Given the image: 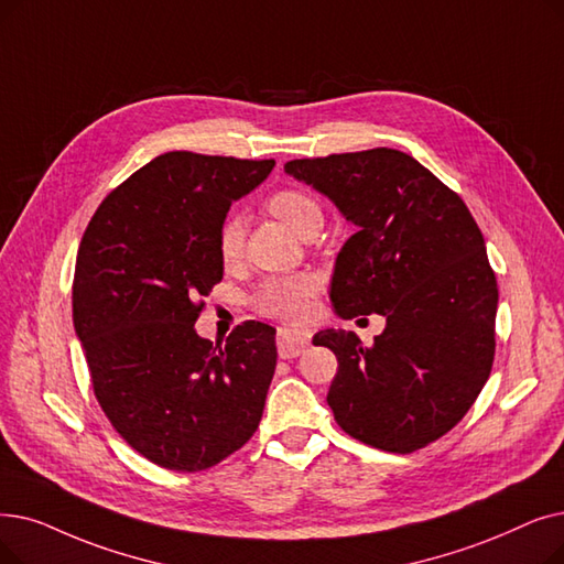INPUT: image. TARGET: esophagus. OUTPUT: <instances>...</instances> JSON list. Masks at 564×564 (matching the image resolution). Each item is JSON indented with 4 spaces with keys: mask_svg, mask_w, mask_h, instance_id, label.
Returning a JSON list of instances; mask_svg holds the SVG:
<instances>
[{
    "mask_svg": "<svg viewBox=\"0 0 564 564\" xmlns=\"http://www.w3.org/2000/svg\"><path fill=\"white\" fill-rule=\"evenodd\" d=\"M308 332L302 329H290V327H279L276 334V348H279V357L281 359H292L300 357L304 352V348L308 346Z\"/></svg>",
    "mask_w": 564,
    "mask_h": 564,
    "instance_id": "1",
    "label": "esophagus"
}]
</instances>
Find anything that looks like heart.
Segmentation results:
<instances>
[{
  "instance_id": "b5f03b06",
  "label": "heart",
  "mask_w": 564,
  "mask_h": 564,
  "mask_svg": "<svg viewBox=\"0 0 564 564\" xmlns=\"http://www.w3.org/2000/svg\"><path fill=\"white\" fill-rule=\"evenodd\" d=\"M267 209L272 212L279 221H283L292 232L302 235L311 224H323V212L311 195L285 188L274 193L267 203ZM243 241V221L239 216H228L221 230H218V253L226 262L235 260L241 251ZM317 288L315 276L297 274V276H281L272 279L262 285L258 292V308L267 315L285 317V321H300L311 308V297Z\"/></svg>"
}]
</instances>
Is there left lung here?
Returning a JSON list of instances; mask_svg holds the SVG:
<instances>
[{
	"instance_id": "obj_1",
	"label": "left lung",
	"mask_w": 564,
	"mask_h": 564,
	"mask_svg": "<svg viewBox=\"0 0 564 564\" xmlns=\"http://www.w3.org/2000/svg\"><path fill=\"white\" fill-rule=\"evenodd\" d=\"M285 173L323 193L357 232L336 256L334 311L384 315L371 348L325 329L338 371L327 403L359 443L410 454L452 431L488 380L498 283L470 209L420 161L378 150L297 159Z\"/></svg>"
}]
</instances>
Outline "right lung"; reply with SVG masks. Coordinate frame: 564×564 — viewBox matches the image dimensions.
Listing matches in <instances>:
<instances>
[{
  "instance_id": "obj_1",
  "label": "right lung",
  "mask_w": 564,
  "mask_h": 564,
  "mask_svg": "<svg viewBox=\"0 0 564 564\" xmlns=\"http://www.w3.org/2000/svg\"><path fill=\"white\" fill-rule=\"evenodd\" d=\"M274 161L167 152L91 216L73 279V327L94 394L127 443L198 473L256 433L276 369V329L249 321L224 346L198 336L200 297L224 279L218 230Z\"/></svg>"
}]
</instances>
